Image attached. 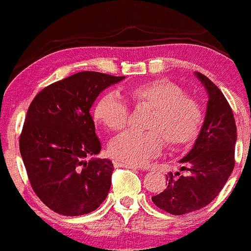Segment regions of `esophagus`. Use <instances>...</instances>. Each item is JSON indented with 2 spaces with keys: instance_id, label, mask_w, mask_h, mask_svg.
Returning a JSON list of instances; mask_svg holds the SVG:
<instances>
[{
  "instance_id": "34e87169",
  "label": "esophagus",
  "mask_w": 251,
  "mask_h": 251,
  "mask_svg": "<svg viewBox=\"0 0 251 251\" xmlns=\"http://www.w3.org/2000/svg\"><path fill=\"white\" fill-rule=\"evenodd\" d=\"M115 167H123V168H128V169L132 170H140L139 167L133 166V164H126V163H121V162H115Z\"/></svg>"
}]
</instances>
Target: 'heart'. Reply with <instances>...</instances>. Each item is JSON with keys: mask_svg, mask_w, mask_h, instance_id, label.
<instances>
[{"mask_svg": "<svg viewBox=\"0 0 251 251\" xmlns=\"http://www.w3.org/2000/svg\"><path fill=\"white\" fill-rule=\"evenodd\" d=\"M128 95L136 106L147 107L151 113L145 125L148 132L127 131L109 144V153L121 163L144 164L159 155L164 143L178 149L195 139L202 123L201 107L180 85L156 79L131 88ZM93 118L107 130L117 132L127 124L128 108L117 95L106 93L96 100Z\"/></svg>", "mask_w": 251, "mask_h": 251, "instance_id": "heart-1", "label": "heart"}]
</instances>
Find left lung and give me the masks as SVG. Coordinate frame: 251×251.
<instances>
[{"label": "left lung", "instance_id": "obj_1", "mask_svg": "<svg viewBox=\"0 0 251 251\" xmlns=\"http://www.w3.org/2000/svg\"><path fill=\"white\" fill-rule=\"evenodd\" d=\"M195 76L208 95L202 127L192 150L180 159L184 174L168 173L166 189L151 198L157 207L175 216L207 206L222 191L235 167L237 128L232 109L211 79L200 73Z\"/></svg>", "mask_w": 251, "mask_h": 251}]
</instances>
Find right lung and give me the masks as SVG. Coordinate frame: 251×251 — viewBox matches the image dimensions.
I'll return each mask as SVG.
<instances>
[{"label":"right lung","mask_w":251,"mask_h":251,"mask_svg":"<svg viewBox=\"0 0 251 251\" xmlns=\"http://www.w3.org/2000/svg\"><path fill=\"white\" fill-rule=\"evenodd\" d=\"M125 76L82 71L44 88L33 99L20 153L38 198L63 216H82L106 200L114 170L101 151L90 108L99 94Z\"/></svg>","instance_id":"right-lung-1"}]
</instances>
